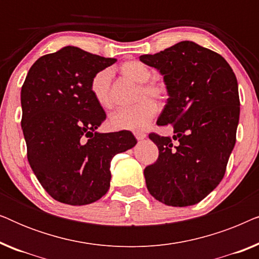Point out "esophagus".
Wrapping results in <instances>:
<instances>
[{"label": "esophagus", "mask_w": 259, "mask_h": 259, "mask_svg": "<svg viewBox=\"0 0 259 259\" xmlns=\"http://www.w3.org/2000/svg\"><path fill=\"white\" fill-rule=\"evenodd\" d=\"M134 137L137 138L138 140H143V139H145V138H146V134H145L144 132H134Z\"/></svg>", "instance_id": "esophagus-1"}]
</instances>
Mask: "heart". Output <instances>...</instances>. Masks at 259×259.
<instances>
[{
    "label": "heart",
    "instance_id": "obj_1",
    "mask_svg": "<svg viewBox=\"0 0 259 259\" xmlns=\"http://www.w3.org/2000/svg\"><path fill=\"white\" fill-rule=\"evenodd\" d=\"M119 72L123 77L139 83L137 99L139 101L131 107L116 109L109 118V125L114 130H143L148 126L158 112V106L154 100L161 101L167 95V87L164 81L150 79L152 70L144 62L138 60H128L119 67ZM90 92L94 101L101 108L108 109L113 106L112 77L107 69L99 70L90 81ZM145 96H150L145 98Z\"/></svg>",
    "mask_w": 259,
    "mask_h": 259
}]
</instances>
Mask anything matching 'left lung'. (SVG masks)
Instances as JSON below:
<instances>
[{
    "label": "left lung",
    "instance_id": "8db88e82",
    "mask_svg": "<svg viewBox=\"0 0 259 259\" xmlns=\"http://www.w3.org/2000/svg\"><path fill=\"white\" fill-rule=\"evenodd\" d=\"M139 59L164 75L169 98L157 125L172 126L175 133L172 139L148 136L159 157L144 171L147 190L168 206L194 205L222 182L235 147L236 75L222 55L191 41Z\"/></svg>",
    "mask_w": 259,
    "mask_h": 259
}]
</instances>
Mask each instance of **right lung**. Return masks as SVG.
I'll return each mask as SVG.
<instances>
[{
  "mask_svg": "<svg viewBox=\"0 0 259 259\" xmlns=\"http://www.w3.org/2000/svg\"><path fill=\"white\" fill-rule=\"evenodd\" d=\"M116 59L65 47L30 67L21 90L27 158L47 193L60 203L86 205L105 196L114 155L137 144L130 131L98 133L106 113L90 81Z\"/></svg>",
  "mask_w": 259,
  "mask_h": 259,
  "instance_id": "obj_1",
  "label": "right lung"
}]
</instances>
